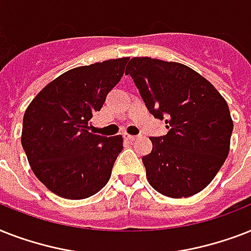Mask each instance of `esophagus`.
<instances>
[{
	"instance_id": "esophagus-1",
	"label": "esophagus",
	"mask_w": 251,
	"mask_h": 251,
	"mask_svg": "<svg viewBox=\"0 0 251 251\" xmlns=\"http://www.w3.org/2000/svg\"><path fill=\"white\" fill-rule=\"evenodd\" d=\"M124 138H125V139H127V141H135V139H137V135H131V134H124Z\"/></svg>"
}]
</instances>
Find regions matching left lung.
I'll list each match as a JSON object with an SVG mask.
<instances>
[{
  "label": "left lung",
  "instance_id": "obj_1",
  "mask_svg": "<svg viewBox=\"0 0 251 251\" xmlns=\"http://www.w3.org/2000/svg\"><path fill=\"white\" fill-rule=\"evenodd\" d=\"M130 74L147 109L165 118L168 133L151 137L142 157L150 185L169 198H186L214 179L229 152L233 121L212 84L186 65L135 57Z\"/></svg>",
  "mask_w": 251,
  "mask_h": 251
}]
</instances>
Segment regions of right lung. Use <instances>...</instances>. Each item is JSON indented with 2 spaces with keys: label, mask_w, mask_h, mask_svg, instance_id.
<instances>
[{
  "label": "right lung",
  "mask_w": 251,
  "mask_h": 251,
  "mask_svg": "<svg viewBox=\"0 0 251 251\" xmlns=\"http://www.w3.org/2000/svg\"><path fill=\"white\" fill-rule=\"evenodd\" d=\"M127 61L72 69L47 84L25 109L22 146L35 176L54 194L84 199L109 181L122 135L91 133V118L121 80Z\"/></svg>",
  "instance_id": "1"
}]
</instances>
